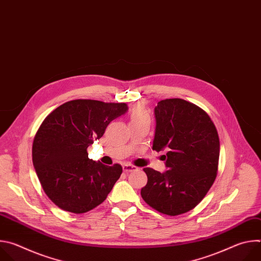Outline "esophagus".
I'll return each instance as SVG.
<instances>
[{"label":"esophagus","instance_id":"34e87169","mask_svg":"<svg viewBox=\"0 0 261 261\" xmlns=\"http://www.w3.org/2000/svg\"><path fill=\"white\" fill-rule=\"evenodd\" d=\"M123 169H124V171L125 172H130V171H134V170H136L137 169V167L135 166V165H133V164H124L123 165Z\"/></svg>","mask_w":261,"mask_h":261}]
</instances>
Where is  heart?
I'll list each match as a JSON object with an SVG mask.
<instances>
[{"label":"heart","instance_id":"obj_1","mask_svg":"<svg viewBox=\"0 0 261 261\" xmlns=\"http://www.w3.org/2000/svg\"><path fill=\"white\" fill-rule=\"evenodd\" d=\"M141 122L151 123V116L142 104H136L130 111V124H136Z\"/></svg>","mask_w":261,"mask_h":261}]
</instances>
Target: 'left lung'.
<instances>
[{
  "label": "left lung",
  "mask_w": 261,
  "mask_h": 261,
  "mask_svg": "<svg viewBox=\"0 0 261 261\" xmlns=\"http://www.w3.org/2000/svg\"><path fill=\"white\" fill-rule=\"evenodd\" d=\"M156 132L153 150L168 151V170L146 167L147 182L142 199L167 216L194 208L214 184L219 165L220 141L210 116L199 106L179 98L165 99L155 107Z\"/></svg>",
  "instance_id": "obj_1"
}]
</instances>
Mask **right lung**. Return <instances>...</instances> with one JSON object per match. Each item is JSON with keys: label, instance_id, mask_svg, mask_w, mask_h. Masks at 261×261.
Instances as JSON below:
<instances>
[{"label": "right lung", "instance_id": "add662e5", "mask_svg": "<svg viewBox=\"0 0 261 261\" xmlns=\"http://www.w3.org/2000/svg\"><path fill=\"white\" fill-rule=\"evenodd\" d=\"M127 109L126 103L76 99L57 107L41 123L33 140V165L57 206L84 214L106 199L123 168L90 159L88 147Z\"/></svg>", "mask_w": 261, "mask_h": 261}]
</instances>
